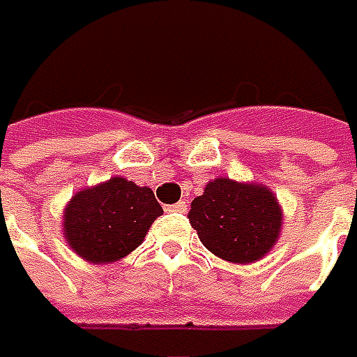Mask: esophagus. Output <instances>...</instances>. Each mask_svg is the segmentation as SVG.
<instances>
[{
  "label": "esophagus",
  "instance_id": "34e87169",
  "mask_svg": "<svg viewBox=\"0 0 357 357\" xmlns=\"http://www.w3.org/2000/svg\"><path fill=\"white\" fill-rule=\"evenodd\" d=\"M166 211H174V213H185L188 211V203L185 201H179L176 205H169Z\"/></svg>",
  "mask_w": 357,
  "mask_h": 357
}]
</instances>
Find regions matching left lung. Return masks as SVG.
Returning a JSON list of instances; mask_svg holds the SVG:
<instances>
[{"mask_svg":"<svg viewBox=\"0 0 357 357\" xmlns=\"http://www.w3.org/2000/svg\"><path fill=\"white\" fill-rule=\"evenodd\" d=\"M189 222L203 246L232 264L264 258L278 242L283 215L270 188L217 178L193 199Z\"/></svg>","mask_w":357,"mask_h":357,"instance_id":"1","label":"left lung"}]
</instances>
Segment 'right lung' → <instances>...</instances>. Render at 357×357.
Instances as JSON below:
<instances>
[{
    "label": "right lung",
    "instance_id": "obj_1",
    "mask_svg": "<svg viewBox=\"0 0 357 357\" xmlns=\"http://www.w3.org/2000/svg\"><path fill=\"white\" fill-rule=\"evenodd\" d=\"M164 211L150 188L111 178L77 191L64 209V236L79 258L91 264L123 260L142 244Z\"/></svg>",
    "mask_w": 357,
    "mask_h": 357
}]
</instances>
